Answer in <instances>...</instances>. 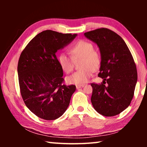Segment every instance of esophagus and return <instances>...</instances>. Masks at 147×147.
Wrapping results in <instances>:
<instances>
[{
  "label": "esophagus",
  "mask_w": 147,
  "mask_h": 147,
  "mask_svg": "<svg viewBox=\"0 0 147 147\" xmlns=\"http://www.w3.org/2000/svg\"><path fill=\"white\" fill-rule=\"evenodd\" d=\"M84 85H77L76 86V88L77 89H78L80 88H84Z\"/></svg>",
  "instance_id": "obj_1"
}]
</instances>
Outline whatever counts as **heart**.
I'll list each match as a JSON object with an SVG mask.
<instances>
[{
	"instance_id": "heart-1",
	"label": "heart",
	"mask_w": 147,
	"mask_h": 147,
	"mask_svg": "<svg viewBox=\"0 0 147 147\" xmlns=\"http://www.w3.org/2000/svg\"><path fill=\"white\" fill-rule=\"evenodd\" d=\"M72 56L61 53L58 56V62L65 73H70L73 70L75 61L82 59V71H76L67 78V82L74 85H84L89 81L93 71H97L101 64V58L94 51L93 45L89 41L80 40L71 47Z\"/></svg>"
}]
</instances>
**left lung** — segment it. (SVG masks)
I'll return each mask as SVG.
<instances>
[{
  "label": "left lung",
  "instance_id": "obj_1",
  "mask_svg": "<svg viewBox=\"0 0 147 147\" xmlns=\"http://www.w3.org/2000/svg\"><path fill=\"white\" fill-rule=\"evenodd\" d=\"M84 36L97 45L101 58L98 76L103 82L91 84L92 105L104 116L118 115L130 104L138 81L133 57L123 38L111 30L96 29Z\"/></svg>",
  "mask_w": 147,
  "mask_h": 147
}]
</instances>
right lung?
<instances>
[{"label": "right lung", "instance_id": "right-lung-1", "mask_svg": "<svg viewBox=\"0 0 147 147\" xmlns=\"http://www.w3.org/2000/svg\"><path fill=\"white\" fill-rule=\"evenodd\" d=\"M77 34L45 30L36 35L20 56L17 66L21 94L32 113L45 120H55L67 110L76 86L62 84L63 70L56 53Z\"/></svg>", "mask_w": 147, "mask_h": 147}]
</instances>
